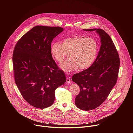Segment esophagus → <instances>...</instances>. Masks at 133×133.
<instances>
[{
	"mask_svg": "<svg viewBox=\"0 0 133 133\" xmlns=\"http://www.w3.org/2000/svg\"><path fill=\"white\" fill-rule=\"evenodd\" d=\"M71 82V80L70 78H69V77H67L66 78V82H67L68 84H69Z\"/></svg>",
	"mask_w": 133,
	"mask_h": 133,
	"instance_id": "1",
	"label": "esophagus"
}]
</instances>
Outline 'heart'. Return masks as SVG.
I'll return each instance as SVG.
<instances>
[{"mask_svg": "<svg viewBox=\"0 0 133 133\" xmlns=\"http://www.w3.org/2000/svg\"><path fill=\"white\" fill-rule=\"evenodd\" d=\"M98 50V45L95 39L81 36L66 38L62 44L54 43L50 49L54 59L58 63H62L68 54L69 59L60 65L66 72L89 68L95 60Z\"/></svg>", "mask_w": 133, "mask_h": 133, "instance_id": "obj_1", "label": "heart"}]
</instances>
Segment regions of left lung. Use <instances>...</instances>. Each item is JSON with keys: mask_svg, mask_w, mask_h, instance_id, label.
I'll use <instances>...</instances> for the list:
<instances>
[{"mask_svg": "<svg viewBox=\"0 0 133 133\" xmlns=\"http://www.w3.org/2000/svg\"><path fill=\"white\" fill-rule=\"evenodd\" d=\"M84 30H96L101 42L98 56L92 65L72 77V81L80 88L75 98L76 105L81 109L90 110L102 105L115 85L120 59L114 44L104 30L94 28Z\"/></svg>", "mask_w": 133, "mask_h": 133, "instance_id": "8db88e82", "label": "left lung"}]
</instances>
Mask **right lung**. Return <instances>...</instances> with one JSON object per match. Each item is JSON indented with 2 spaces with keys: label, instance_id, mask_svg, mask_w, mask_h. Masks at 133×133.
<instances>
[{
  "label": "right lung",
  "instance_id": "add662e5",
  "mask_svg": "<svg viewBox=\"0 0 133 133\" xmlns=\"http://www.w3.org/2000/svg\"><path fill=\"white\" fill-rule=\"evenodd\" d=\"M64 30L60 27L37 26L16 43L12 55L16 84L25 100L38 108L54 103L56 89L66 82L64 72L52 57L51 44Z\"/></svg>",
  "mask_w": 133,
  "mask_h": 133
}]
</instances>
